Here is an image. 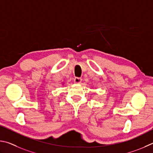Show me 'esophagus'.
<instances>
[{"instance_id":"obj_1","label":"esophagus","mask_w":153,"mask_h":153,"mask_svg":"<svg viewBox=\"0 0 153 153\" xmlns=\"http://www.w3.org/2000/svg\"><path fill=\"white\" fill-rule=\"evenodd\" d=\"M81 81H82V79L79 78V77H75V78L74 79V82L76 84L81 83Z\"/></svg>"}]
</instances>
